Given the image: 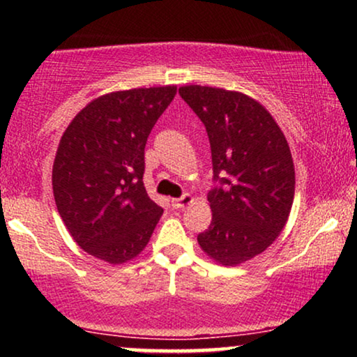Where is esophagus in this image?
Returning a JSON list of instances; mask_svg holds the SVG:
<instances>
[{
	"mask_svg": "<svg viewBox=\"0 0 357 357\" xmlns=\"http://www.w3.org/2000/svg\"><path fill=\"white\" fill-rule=\"evenodd\" d=\"M192 202V196L191 195H183L181 198H176V199H171V204H173V208H178V210H181V208L188 206Z\"/></svg>",
	"mask_w": 357,
	"mask_h": 357,
	"instance_id": "esophagus-1",
	"label": "esophagus"
}]
</instances>
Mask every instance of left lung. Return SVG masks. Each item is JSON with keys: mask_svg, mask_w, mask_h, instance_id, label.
I'll return each mask as SVG.
<instances>
[{"mask_svg": "<svg viewBox=\"0 0 357 357\" xmlns=\"http://www.w3.org/2000/svg\"><path fill=\"white\" fill-rule=\"evenodd\" d=\"M179 96L206 127L213 181V218L198 235L221 265L250 260L284 230L296 192V171L284 132L268 110L231 90L186 85Z\"/></svg>", "mask_w": 357, "mask_h": 357, "instance_id": "obj_1", "label": "left lung"}]
</instances>
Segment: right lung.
I'll list each match as a JSON object with an SVG mask.
<instances>
[{
	"label": "right lung",
	"mask_w": 357,
	"mask_h": 357,
	"mask_svg": "<svg viewBox=\"0 0 357 357\" xmlns=\"http://www.w3.org/2000/svg\"><path fill=\"white\" fill-rule=\"evenodd\" d=\"M174 85L112 92L77 114L53 162V196L80 248L109 264L144 250L162 215L147 196L144 147Z\"/></svg>",
	"instance_id": "obj_1"
}]
</instances>
